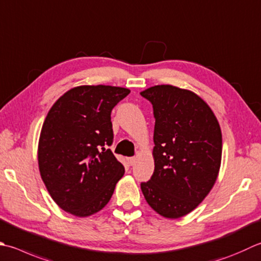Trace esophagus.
I'll return each mask as SVG.
<instances>
[{
    "label": "esophagus",
    "instance_id": "1",
    "mask_svg": "<svg viewBox=\"0 0 261 261\" xmlns=\"http://www.w3.org/2000/svg\"><path fill=\"white\" fill-rule=\"evenodd\" d=\"M127 162H129L130 165H134L135 163L137 162V158L136 157H129V158H127Z\"/></svg>",
    "mask_w": 261,
    "mask_h": 261
}]
</instances>
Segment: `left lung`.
Here are the masks:
<instances>
[{
  "mask_svg": "<svg viewBox=\"0 0 261 261\" xmlns=\"http://www.w3.org/2000/svg\"><path fill=\"white\" fill-rule=\"evenodd\" d=\"M154 107V174L141 183L146 201L176 219L213 189L222 162V131L211 107L191 90L158 85L141 91Z\"/></svg>",
  "mask_w": 261,
  "mask_h": 261,
  "instance_id": "1",
  "label": "left lung"
}]
</instances>
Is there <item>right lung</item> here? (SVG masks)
<instances>
[{
	"label": "right lung",
	"mask_w": 261,
	"mask_h": 261,
	"mask_svg": "<svg viewBox=\"0 0 261 261\" xmlns=\"http://www.w3.org/2000/svg\"><path fill=\"white\" fill-rule=\"evenodd\" d=\"M130 94L114 86H78L55 101L38 141V167L48 193L76 217L101 211L124 167L107 146L113 141L111 112Z\"/></svg>",
	"instance_id": "add662e5"
}]
</instances>
